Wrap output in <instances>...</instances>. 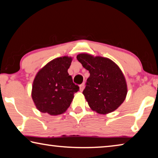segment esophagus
<instances>
[{"label":"esophagus","mask_w":158,"mask_h":158,"mask_svg":"<svg viewBox=\"0 0 158 158\" xmlns=\"http://www.w3.org/2000/svg\"><path fill=\"white\" fill-rule=\"evenodd\" d=\"M84 89V83H83L81 85H79V90L80 91H83V90Z\"/></svg>","instance_id":"obj_1"}]
</instances>
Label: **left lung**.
I'll use <instances>...</instances> for the list:
<instances>
[{"instance_id": "obj_1", "label": "left lung", "mask_w": 158, "mask_h": 158, "mask_svg": "<svg viewBox=\"0 0 158 158\" xmlns=\"http://www.w3.org/2000/svg\"><path fill=\"white\" fill-rule=\"evenodd\" d=\"M77 58L90 73L83 94L90 109L100 114L116 110L127 93L126 81L119 67L107 58L88 53H80Z\"/></svg>"}]
</instances>
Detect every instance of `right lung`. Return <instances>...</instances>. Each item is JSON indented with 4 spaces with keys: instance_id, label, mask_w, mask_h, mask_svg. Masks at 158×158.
<instances>
[{
    "instance_id": "obj_1",
    "label": "right lung",
    "mask_w": 158,
    "mask_h": 158,
    "mask_svg": "<svg viewBox=\"0 0 158 158\" xmlns=\"http://www.w3.org/2000/svg\"><path fill=\"white\" fill-rule=\"evenodd\" d=\"M73 58L59 57L50 61L37 73L33 83L32 98L37 109L52 116L66 111L79 90L69 75Z\"/></svg>"
}]
</instances>
